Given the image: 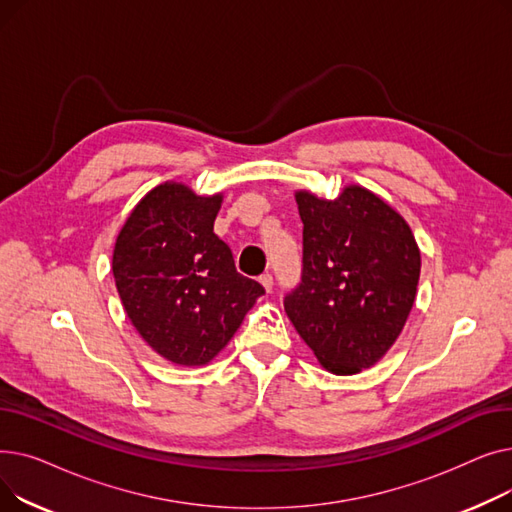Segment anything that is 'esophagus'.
Masks as SVG:
<instances>
[{"mask_svg":"<svg viewBox=\"0 0 512 512\" xmlns=\"http://www.w3.org/2000/svg\"><path fill=\"white\" fill-rule=\"evenodd\" d=\"M259 282H261V286L265 288V292H272V288H274V278H272V274H263V276L259 278Z\"/></svg>","mask_w":512,"mask_h":512,"instance_id":"esophagus-1","label":"esophagus"}]
</instances>
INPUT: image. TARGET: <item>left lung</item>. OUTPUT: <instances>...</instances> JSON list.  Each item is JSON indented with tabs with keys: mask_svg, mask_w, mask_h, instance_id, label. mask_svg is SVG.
Instances as JSON below:
<instances>
[{
	"mask_svg": "<svg viewBox=\"0 0 512 512\" xmlns=\"http://www.w3.org/2000/svg\"><path fill=\"white\" fill-rule=\"evenodd\" d=\"M303 220V278L284 299L286 315L328 371L373 367L413 309L421 253L402 215L365 186L336 199L294 195Z\"/></svg>",
	"mask_w": 512,
	"mask_h": 512,
	"instance_id": "8db88e82",
	"label": "left lung"
}]
</instances>
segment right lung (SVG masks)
Instances as JSON below:
<instances>
[{"mask_svg": "<svg viewBox=\"0 0 512 512\" xmlns=\"http://www.w3.org/2000/svg\"><path fill=\"white\" fill-rule=\"evenodd\" d=\"M222 201L182 182L157 184L116 238L112 272L124 311L174 365H207L265 292L236 272L230 247L213 232Z\"/></svg>", "mask_w": 512, "mask_h": 512, "instance_id": "1", "label": "right lung"}]
</instances>
